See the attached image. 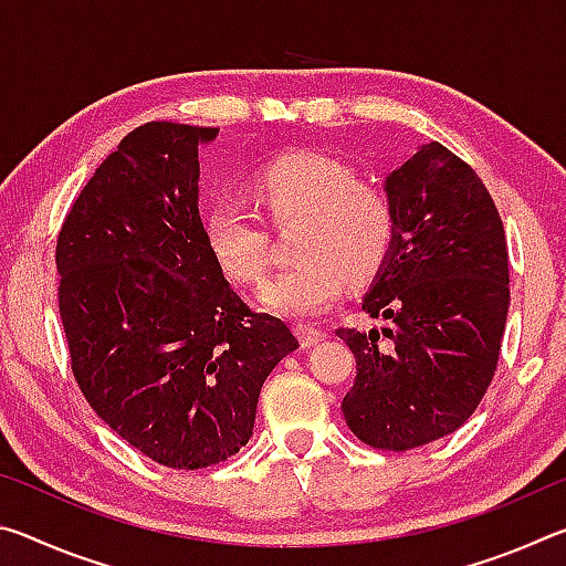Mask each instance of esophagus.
Returning a JSON list of instances; mask_svg holds the SVG:
<instances>
[{"label":"esophagus","instance_id":"esophagus-1","mask_svg":"<svg viewBox=\"0 0 566 566\" xmlns=\"http://www.w3.org/2000/svg\"><path fill=\"white\" fill-rule=\"evenodd\" d=\"M296 334H300L302 347H314V344L322 342V329L314 327V324H296Z\"/></svg>","mask_w":566,"mask_h":566}]
</instances>
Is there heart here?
Returning a JSON list of instances; mask_svg holds the SVG:
<instances>
[{
	"label": "heart",
	"instance_id": "heart-1",
	"mask_svg": "<svg viewBox=\"0 0 566 566\" xmlns=\"http://www.w3.org/2000/svg\"><path fill=\"white\" fill-rule=\"evenodd\" d=\"M252 195L272 222H300L292 270L276 274L260 292L266 310L290 319H312L337 300L344 280L367 282L387 262L397 232L389 197L377 185L354 179L337 157L296 149L254 171ZM205 244L229 280L262 282L270 264L266 232L237 205L207 212Z\"/></svg>",
	"mask_w": 566,
	"mask_h": 566
}]
</instances>
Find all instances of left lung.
Returning <instances> with one entry per match:
<instances>
[{
    "label": "left lung",
    "instance_id": "obj_1",
    "mask_svg": "<svg viewBox=\"0 0 566 566\" xmlns=\"http://www.w3.org/2000/svg\"><path fill=\"white\" fill-rule=\"evenodd\" d=\"M397 232L361 310L339 327L357 359L344 419L364 444L407 452L457 432L492 385L510 312V260L494 199L454 151L429 142L387 177Z\"/></svg>",
    "mask_w": 566,
    "mask_h": 566
}]
</instances>
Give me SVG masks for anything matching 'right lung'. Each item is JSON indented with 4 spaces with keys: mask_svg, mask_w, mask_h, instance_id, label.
<instances>
[{
    "mask_svg": "<svg viewBox=\"0 0 566 566\" xmlns=\"http://www.w3.org/2000/svg\"><path fill=\"white\" fill-rule=\"evenodd\" d=\"M217 132L175 122L129 132L56 237L76 385L114 432L171 469L237 454L264 379L300 347L290 324L249 310L205 244L197 149Z\"/></svg>",
    "mask_w": 566,
    "mask_h": 566,
    "instance_id": "1",
    "label": "right lung"
}]
</instances>
